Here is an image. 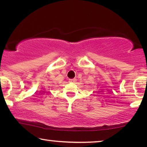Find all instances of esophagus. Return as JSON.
<instances>
[{"label": "esophagus", "instance_id": "obj_1", "mask_svg": "<svg viewBox=\"0 0 147 147\" xmlns=\"http://www.w3.org/2000/svg\"><path fill=\"white\" fill-rule=\"evenodd\" d=\"M69 82L71 83H75L76 82V79L73 78V79H69Z\"/></svg>", "mask_w": 147, "mask_h": 147}]
</instances>
